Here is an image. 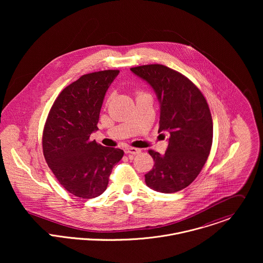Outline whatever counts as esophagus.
Wrapping results in <instances>:
<instances>
[{
	"mask_svg": "<svg viewBox=\"0 0 263 263\" xmlns=\"http://www.w3.org/2000/svg\"><path fill=\"white\" fill-rule=\"evenodd\" d=\"M124 152L126 153V154H132V155H137V154H139V153H141V150L140 149H137V148H126Z\"/></svg>",
	"mask_w": 263,
	"mask_h": 263,
	"instance_id": "obj_1",
	"label": "esophagus"
}]
</instances>
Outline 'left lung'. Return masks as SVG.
I'll list each match as a JSON object with an SVG mask.
<instances>
[{
  "instance_id": "obj_1",
  "label": "left lung",
  "mask_w": 263,
  "mask_h": 263,
  "mask_svg": "<svg viewBox=\"0 0 263 263\" xmlns=\"http://www.w3.org/2000/svg\"><path fill=\"white\" fill-rule=\"evenodd\" d=\"M130 71L153 88L160 104L159 132L170 134L164 155L149 151L155 164L145 182L163 193L182 190L197 177L212 148L213 119L206 100L186 77L166 66Z\"/></svg>"
}]
</instances>
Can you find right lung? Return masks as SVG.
Returning <instances> with one entry per match:
<instances>
[{"instance_id": "obj_1", "label": "right lung", "mask_w": 263, "mask_h": 263, "mask_svg": "<svg viewBox=\"0 0 263 263\" xmlns=\"http://www.w3.org/2000/svg\"><path fill=\"white\" fill-rule=\"evenodd\" d=\"M118 70L82 76L66 87L48 113L42 136L45 161L70 193L94 198L107 188L112 168L123 151L90 141L98 129L102 103Z\"/></svg>"}]
</instances>
